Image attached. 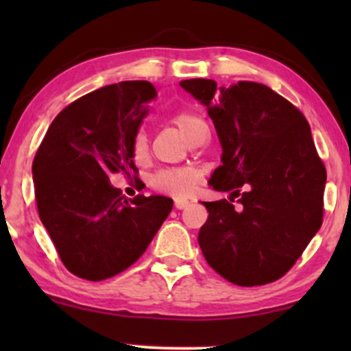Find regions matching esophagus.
<instances>
[{"label":"esophagus","instance_id":"1","mask_svg":"<svg viewBox=\"0 0 351 351\" xmlns=\"http://www.w3.org/2000/svg\"><path fill=\"white\" fill-rule=\"evenodd\" d=\"M175 206L178 209H184L189 206V201L186 198H175Z\"/></svg>","mask_w":351,"mask_h":351}]
</instances>
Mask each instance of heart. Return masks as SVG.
<instances>
[{
    "label": "heart",
    "instance_id": "b5f03b06",
    "mask_svg": "<svg viewBox=\"0 0 351 351\" xmlns=\"http://www.w3.org/2000/svg\"><path fill=\"white\" fill-rule=\"evenodd\" d=\"M171 122L176 125V128L183 134L186 138L191 136L195 128L198 125L204 123L198 115L191 114V112H178V114L173 115ZM132 152H134L135 162L142 163L147 158L148 153V142L147 136L143 132L135 135L134 145H132ZM201 170L196 165H181V167H171V168H162L153 175L152 184L158 191L168 193V195L175 196H184L195 189L196 184L201 180Z\"/></svg>",
    "mask_w": 351,
    "mask_h": 351
}]
</instances>
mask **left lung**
<instances>
[{
    "instance_id": "left-lung-1",
    "label": "left lung",
    "mask_w": 351,
    "mask_h": 351,
    "mask_svg": "<svg viewBox=\"0 0 351 351\" xmlns=\"http://www.w3.org/2000/svg\"><path fill=\"white\" fill-rule=\"evenodd\" d=\"M180 86L206 106L223 147V165L209 184L232 191L229 201L203 203L209 213L198 236L204 259L241 287L280 279L324 221L327 170L308 122L264 84L189 79Z\"/></svg>"
}]
</instances>
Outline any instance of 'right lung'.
I'll list each match as a JSON object with an SVG mask.
<instances>
[{
    "label": "right lung",
    "instance_id": "add662e5",
    "mask_svg": "<svg viewBox=\"0 0 351 351\" xmlns=\"http://www.w3.org/2000/svg\"><path fill=\"white\" fill-rule=\"evenodd\" d=\"M156 97L147 80L112 84L52 120L33 162L38 213L66 269L86 280L123 272L147 251L173 208L167 196L127 199L110 175H138L135 135Z\"/></svg>",
    "mask_w": 351,
    "mask_h": 351
}]
</instances>
